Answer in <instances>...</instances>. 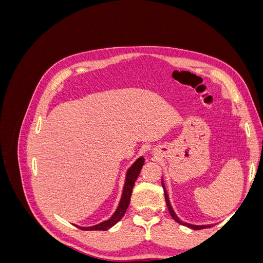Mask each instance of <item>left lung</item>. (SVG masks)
<instances>
[{
	"label": "left lung",
	"mask_w": 263,
	"mask_h": 263,
	"mask_svg": "<svg viewBox=\"0 0 263 263\" xmlns=\"http://www.w3.org/2000/svg\"><path fill=\"white\" fill-rule=\"evenodd\" d=\"M161 184H162V187H163V191H164V196H165V203H166V206H168V210H169V213L172 216V218L176 220L177 222H179V224L183 225V226H186L189 228H192L194 230H197V229H204V228H209V227H212L213 225H194V224H190V222H186V221H183L182 219H180L178 217V215L176 214V212L173 211L172 206H171V203H170V200H169V195L168 193H166V190H165V186H164V182H163V179H161Z\"/></svg>",
	"instance_id": "1"
}]
</instances>
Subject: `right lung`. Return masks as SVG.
I'll list each match as a JSON object with an SVG mask.
<instances>
[{"label":"right lung","instance_id":"add662e5","mask_svg":"<svg viewBox=\"0 0 263 263\" xmlns=\"http://www.w3.org/2000/svg\"><path fill=\"white\" fill-rule=\"evenodd\" d=\"M144 163H145V158H144V156H141L129 166L128 170H127L121 201H119L117 209L112 216H110V218L100 222V224L94 225V226H89V227H83V226H79V225H76V226L82 230H107L109 228H112L115 224H117V222L123 218L127 209H128V205L130 202V196L133 193V187L135 185V182H136V180L139 176V173L141 171V168H142V165H144Z\"/></svg>","mask_w":263,"mask_h":263}]
</instances>
